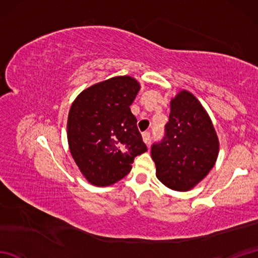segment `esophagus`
<instances>
[{
    "label": "esophagus",
    "instance_id": "esophagus-1",
    "mask_svg": "<svg viewBox=\"0 0 258 258\" xmlns=\"http://www.w3.org/2000/svg\"><path fill=\"white\" fill-rule=\"evenodd\" d=\"M142 138H143V141H144V143L146 145H150V143H151V134L149 132H145V133L142 134Z\"/></svg>",
    "mask_w": 258,
    "mask_h": 258
}]
</instances>
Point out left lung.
<instances>
[{
    "label": "left lung",
    "mask_w": 258,
    "mask_h": 258,
    "mask_svg": "<svg viewBox=\"0 0 258 258\" xmlns=\"http://www.w3.org/2000/svg\"><path fill=\"white\" fill-rule=\"evenodd\" d=\"M165 130L151 151L156 177L168 188L187 191L215 165L220 151L216 131L201 102L186 90L172 98Z\"/></svg>",
    "instance_id": "obj_1"
}]
</instances>
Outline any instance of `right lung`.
<instances>
[{"instance_id":"1","label":"right lung","mask_w":258,"mask_h":258,"mask_svg":"<svg viewBox=\"0 0 258 258\" xmlns=\"http://www.w3.org/2000/svg\"><path fill=\"white\" fill-rule=\"evenodd\" d=\"M141 89L131 76H115L87 87L75 98L68 118L71 155L87 182L109 186L132 169L147 147L131 104Z\"/></svg>"}]
</instances>
